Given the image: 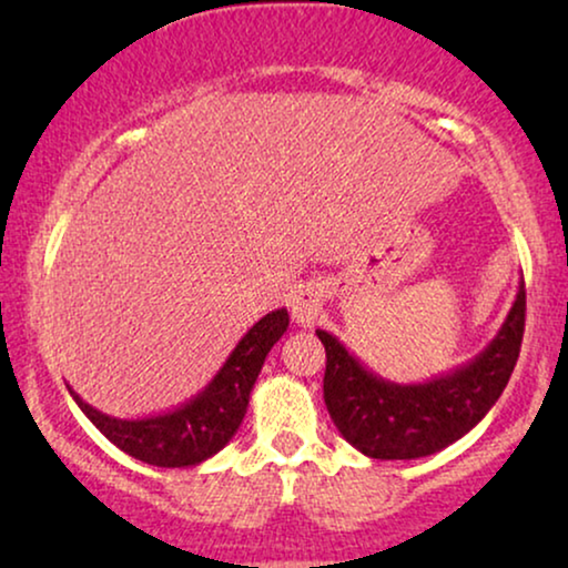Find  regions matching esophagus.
Masks as SVG:
<instances>
[{"instance_id": "obj_1", "label": "esophagus", "mask_w": 568, "mask_h": 568, "mask_svg": "<svg viewBox=\"0 0 568 568\" xmlns=\"http://www.w3.org/2000/svg\"><path fill=\"white\" fill-rule=\"evenodd\" d=\"M290 310H292V321L300 325H313L317 323V317L323 315V290L317 282H305L297 284L292 290L290 297Z\"/></svg>"}]
</instances>
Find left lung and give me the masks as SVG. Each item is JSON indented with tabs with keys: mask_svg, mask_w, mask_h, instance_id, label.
<instances>
[{
	"mask_svg": "<svg viewBox=\"0 0 568 568\" xmlns=\"http://www.w3.org/2000/svg\"><path fill=\"white\" fill-rule=\"evenodd\" d=\"M323 398L348 445L375 460H416L465 437L484 418L515 372L525 333V282L491 344L463 367L426 383L377 377L328 331Z\"/></svg>",
	"mask_w": 568,
	"mask_h": 568,
	"instance_id": "left-lung-1",
	"label": "left lung"
}]
</instances>
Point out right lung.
<instances>
[{"label":"right lung","mask_w":568,"mask_h":568,"mask_svg":"<svg viewBox=\"0 0 568 568\" xmlns=\"http://www.w3.org/2000/svg\"><path fill=\"white\" fill-rule=\"evenodd\" d=\"M290 325L286 310L263 315L222 364L204 390L185 400L183 406L158 416L115 418L84 403L72 387L82 414L98 426L100 434L123 453L158 468H193L220 453L243 424L251 390L266 362L271 346L284 336Z\"/></svg>","instance_id":"1"}]
</instances>
